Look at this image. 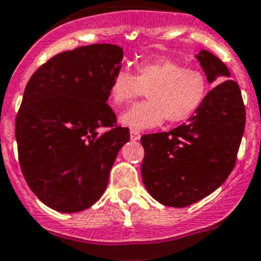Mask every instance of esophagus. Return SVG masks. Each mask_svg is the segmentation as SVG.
<instances>
[{
    "instance_id": "obj_1",
    "label": "esophagus",
    "mask_w": 261,
    "mask_h": 261,
    "mask_svg": "<svg viewBox=\"0 0 261 261\" xmlns=\"http://www.w3.org/2000/svg\"><path fill=\"white\" fill-rule=\"evenodd\" d=\"M130 139L131 140H139L140 139V133L137 130H130Z\"/></svg>"
}]
</instances>
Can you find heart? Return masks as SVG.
Returning a JSON list of instances; mask_svg holds the SVG:
<instances>
[{"instance_id": "obj_1", "label": "heart", "mask_w": 261, "mask_h": 261, "mask_svg": "<svg viewBox=\"0 0 261 261\" xmlns=\"http://www.w3.org/2000/svg\"><path fill=\"white\" fill-rule=\"evenodd\" d=\"M147 90V102L122 113L119 122L133 130H146L168 123L178 124L193 117L202 106L209 81L201 69L187 68L168 58L144 60L135 65V74L118 69L109 85L113 105L131 102Z\"/></svg>"}]
</instances>
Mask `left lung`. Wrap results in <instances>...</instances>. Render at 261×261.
<instances>
[{
    "mask_svg": "<svg viewBox=\"0 0 261 261\" xmlns=\"http://www.w3.org/2000/svg\"><path fill=\"white\" fill-rule=\"evenodd\" d=\"M196 58L209 84H220L207 93L188 123L140 138L144 187L158 202L172 207L192 205L227 180L246 126L242 93L228 79L225 63L206 49Z\"/></svg>",
    "mask_w": 261,
    "mask_h": 261,
    "instance_id": "obj_1",
    "label": "left lung"
}]
</instances>
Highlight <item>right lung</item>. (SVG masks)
<instances>
[{"mask_svg": "<svg viewBox=\"0 0 261 261\" xmlns=\"http://www.w3.org/2000/svg\"><path fill=\"white\" fill-rule=\"evenodd\" d=\"M122 59L115 44L79 47L49 59L27 83L15 119L19 164L35 196L56 212L96 203L130 140L106 103Z\"/></svg>", "mask_w": 261, "mask_h": 261, "instance_id": "obj_1", "label": "right lung"}]
</instances>
